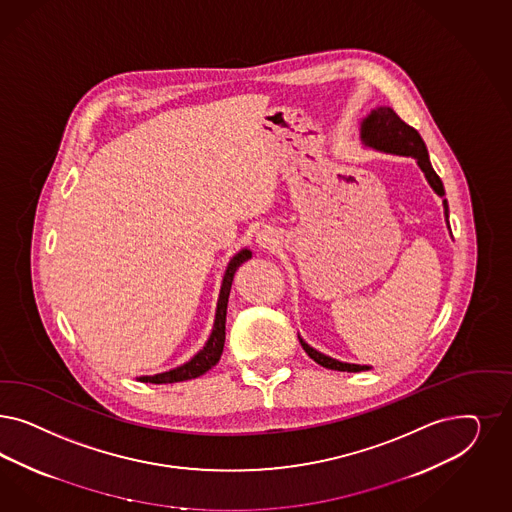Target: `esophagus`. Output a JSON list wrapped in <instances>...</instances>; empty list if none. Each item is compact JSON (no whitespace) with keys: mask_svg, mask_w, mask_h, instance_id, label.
<instances>
[{"mask_svg":"<svg viewBox=\"0 0 512 512\" xmlns=\"http://www.w3.org/2000/svg\"><path fill=\"white\" fill-rule=\"evenodd\" d=\"M256 243H258V247L264 248V250H275L279 245V233L273 228H264L256 235Z\"/></svg>","mask_w":512,"mask_h":512,"instance_id":"34e87169","label":"esophagus"}]
</instances>
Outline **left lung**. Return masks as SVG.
<instances>
[{"label":"left lung","mask_w":512,"mask_h":512,"mask_svg":"<svg viewBox=\"0 0 512 512\" xmlns=\"http://www.w3.org/2000/svg\"><path fill=\"white\" fill-rule=\"evenodd\" d=\"M362 145L365 149L379 150L386 154H396V156H411L416 160L418 167L422 169V173L426 175V181L433 188V192L443 198L445 196V186L439 179V175L433 171L431 162H429L428 149L424 139L420 137V133L411 128L409 124H405L396 111L392 107L380 105L371 109V113L362 120ZM443 207H445V220L448 230H450V222H448V201L443 198ZM299 337V335H297ZM299 343L303 350L309 354V358H313L314 362L326 369L333 371H348V373H360V371H369V365H360V363L339 362L331 356H326L322 352H318L316 348L307 345L301 337Z\"/></svg>","instance_id":"1"}]
</instances>
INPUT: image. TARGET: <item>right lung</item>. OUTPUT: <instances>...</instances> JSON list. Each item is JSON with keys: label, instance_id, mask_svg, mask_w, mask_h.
I'll return each instance as SVG.
<instances>
[{"label": "right lung", "instance_id": "add662e5", "mask_svg": "<svg viewBox=\"0 0 512 512\" xmlns=\"http://www.w3.org/2000/svg\"><path fill=\"white\" fill-rule=\"evenodd\" d=\"M252 258V250L250 248H241L226 267L222 286H220V294H218V303H216L215 324L211 335L205 343V347L199 350L198 354H194L186 363H182L175 369H169L164 373H156V375H143L137 377L141 382H152V384H171V382H182V380L198 379L199 375L207 373L209 369H213L224 350V341H226V313H228V299H230L231 282L235 271L245 264L247 260Z\"/></svg>", "mask_w": 512, "mask_h": 512}]
</instances>
